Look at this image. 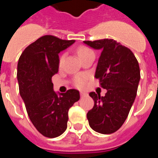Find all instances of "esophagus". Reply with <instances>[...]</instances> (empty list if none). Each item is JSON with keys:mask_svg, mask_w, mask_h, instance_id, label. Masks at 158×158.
<instances>
[{"mask_svg": "<svg viewBox=\"0 0 158 158\" xmlns=\"http://www.w3.org/2000/svg\"><path fill=\"white\" fill-rule=\"evenodd\" d=\"M88 96V94L86 93H84V92H81V97H84V96Z\"/></svg>", "mask_w": 158, "mask_h": 158, "instance_id": "34e87169", "label": "esophagus"}]
</instances>
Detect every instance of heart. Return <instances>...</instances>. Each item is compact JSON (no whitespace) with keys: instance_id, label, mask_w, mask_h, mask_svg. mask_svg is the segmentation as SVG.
Instances as JSON below:
<instances>
[{"instance_id":"heart-1","label":"heart","mask_w":158,"mask_h":158,"mask_svg":"<svg viewBox=\"0 0 158 158\" xmlns=\"http://www.w3.org/2000/svg\"><path fill=\"white\" fill-rule=\"evenodd\" d=\"M91 51H92L90 49H89L86 47H78L77 50V55L80 58H82L84 55H85L88 53L91 52ZM64 58H65L64 55H62V56L61 57V58H60V64L62 63ZM86 81H87V77L85 76V75H79V76L77 77L76 79H75V85H76L77 87L78 88H83L84 86L85 85Z\"/></svg>"}]
</instances>
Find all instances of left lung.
Segmentation results:
<instances>
[{"label": "left lung", "mask_w": 158, "mask_h": 158, "mask_svg": "<svg viewBox=\"0 0 158 158\" xmlns=\"http://www.w3.org/2000/svg\"><path fill=\"white\" fill-rule=\"evenodd\" d=\"M83 43L101 52L95 77L107 89L104 96L89 93L94 100L87 113L89 126L98 133L112 134L125 122L136 97L141 77L139 62L130 49L114 40Z\"/></svg>", "instance_id": "left-lung-1"}]
</instances>
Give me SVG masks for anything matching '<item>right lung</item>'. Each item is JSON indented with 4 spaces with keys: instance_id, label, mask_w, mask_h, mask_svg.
<instances>
[{
    "instance_id": "1",
    "label": "right lung",
    "mask_w": 158,
    "mask_h": 158,
    "mask_svg": "<svg viewBox=\"0 0 158 158\" xmlns=\"http://www.w3.org/2000/svg\"><path fill=\"white\" fill-rule=\"evenodd\" d=\"M74 43L53 35L42 36L25 49L18 62L19 94L27 115L37 131L51 139L65 132L69 109L80 99L76 89L54 92L51 80L58 72V54Z\"/></svg>"
}]
</instances>
